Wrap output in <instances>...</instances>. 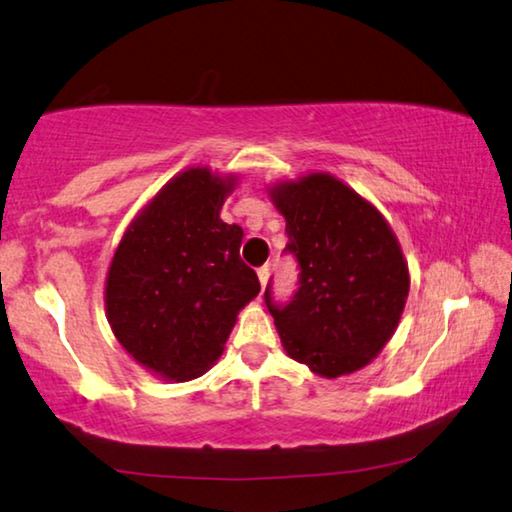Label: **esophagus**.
Listing matches in <instances>:
<instances>
[{
    "instance_id": "obj_1",
    "label": "esophagus",
    "mask_w": 512,
    "mask_h": 512,
    "mask_svg": "<svg viewBox=\"0 0 512 512\" xmlns=\"http://www.w3.org/2000/svg\"><path fill=\"white\" fill-rule=\"evenodd\" d=\"M257 275H259V282H262V289H264V287H266V282H269L271 269H269V266H262V269L257 271Z\"/></svg>"
}]
</instances>
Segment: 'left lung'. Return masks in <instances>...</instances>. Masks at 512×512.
I'll use <instances>...</instances> for the list:
<instances>
[{
	"instance_id": "left-lung-1",
	"label": "left lung",
	"mask_w": 512,
	"mask_h": 512,
	"mask_svg": "<svg viewBox=\"0 0 512 512\" xmlns=\"http://www.w3.org/2000/svg\"><path fill=\"white\" fill-rule=\"evenodd\" d=\"M271 198L300 269L287 303H275L271 282L264 291L282 346L319 376L362 369L394 335L408 298L399 241L376 207L332 175L278 184Z\"/></svg>"
}]
</instances>
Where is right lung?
I'll use <instances>...</instances> for the list:
<instances>
[{
    "instance_id": "add662e5",
    "label": "right lung",
    "mask_w": 512,
    "mask_h": 512,
    "mask_svg": "<svg viewBox=\"0 0 512 512\" xmlns=\"http://www.w3.org/2000/svg\"><path fill=\"white\" fill-rule=\"evenodd\" d=\"M230 180L191 168L125 232L107 275L113 335L145 369L191 380L221 358L239 310L259 294L243 230L221 221Z\"/></svg>"
}]
</instances>
